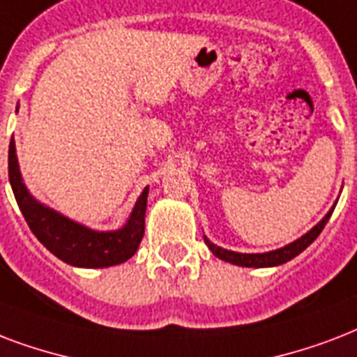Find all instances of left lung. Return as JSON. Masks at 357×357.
<instances>
[{"mask_svg":"<svg viewBox=\"0 0 357 357\" xmlns=\"http://www.w3.org/2000/svg\"><path fill=\"white\" fill-rule=\"evenodd\" d=\"M339 201V199H337ZM337 201L333 203L330 210H328V214H326L322 220H320L317 225H314L311 231L300 236L298 240L291 242V244L283 245V248H279V250L273 251H266V253H238V251H231V250H223L220 245L212 244L206 236H204V244L208 245V250L218 257V259H222L225 262H231V264H236V266H245V268H270V266H279V264H284V262H289L291 259H294L296 255H300L307 245H311L317 240L320 233H322V229L330 220L331 212L335 208Z\"/></svg>","mask_w":357,"mask_h":357,"instance_id":"1","label":"left lung"}]
</instances>
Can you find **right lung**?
<instances>
[{"label": "right lung", "instance_id": "obj_1", "mask_svg": "<svg viewBox=\"0 0 357 357\" xmlns=\"http://www.w3.org/2000/svg\"><path fill=\"white\" fill-rule=\"evenodd\" d=\"M9 181L16 203L33 234L46 250L66 264L78 268L115 266L134 257L139 248L145 233L149 186L141 192L123 227L115 231H95L33 197L22 178L15 139H10L9 145Z\"/></svg>", "mask_w": 357, "mask_h": 357}]
</instances>
